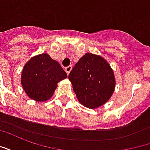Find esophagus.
Instances as JSON below:
<instances>
[{
	"mask_svg": "<svg viewBox=\"0 0 150 150\" xmlns=\"http://www.w3.org/2000/svg\"><path fill=\"white\" fill-rule=\"evenodd\" d=\"M72 69V66H68V67H65V71L67 73V75H68L69 73L71 72V71Z\"/></svg>",
	"mask_w": 150,
	"mask_h": 150,
	"instance_id": "1",
	"label": "esophagus"
}]
</instances>
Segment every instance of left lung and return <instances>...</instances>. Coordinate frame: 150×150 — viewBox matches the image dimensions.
<instances>
[{
    "label": "left lung",
    "instance_id": "obj_1",
    "mask_svg": "<svg viewBox=\"0 0 150 150\" xmlns=\"http://www.w3.org/2000/svg\"><path fill=\"white\" fill-rule=\"evenodd\" d=\"M68 79L79 103L96 108L112 96L116 79L109 63L101 56L87 53L76 62Z\"/></svg>",
    "mask_w": 150,
    "mask_h": 150
}]
</instances>
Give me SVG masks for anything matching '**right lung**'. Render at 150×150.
<instances>
[{"label": "right lung", "instance_id": "add662e5", "mask_svg": "<svg viewBox=\"0 0 150 150\" xmlns=\"http://www.w3.org/2000/svg\"><path fill=\"white\" fill-rule=\"evenodd\" d=\"M67 77V73L59 62L47 54H41L25 63L21 83L29 97L43 102L52 96L58 83Z\"/></svg>", "mask_w": 150, "mask_h": 150}]
</instances>
